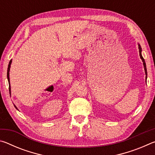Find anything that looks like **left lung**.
<instances>
[{
    "instance_id": "obj_1",
    "label": "left lung",
    "mask_w": 155,
    "mask_h": 155,
    "mask_svg": "<svg viewBox=\"0 0 155 155\" xmlns=\"http://www.w3.org/2000/svg\"><path fill=\"white\" fill-rule=\"evenodd\" d=\"M139 46V51H140V56L141 57V60H142L143 61V67H144V70H145V72H146V75H147V70H146V63H145V61H144V59L143 58L142 55H141V46L140 45V44H138Z\"/></svg>"
}]
</instances>
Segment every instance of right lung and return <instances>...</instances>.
Listing matches in <instances>:
<instances>
[{"mask_svg": "<svg viewBox=\"0 0 155 155\" xmlns=\"http://www.w3.org/2000/svg\"><path fill=\"white\" fill-rule=\"evenodd\" d=\"M11 64H12V60H10V61L9 63V65H8V68H7V79H8V81L9 82V70H10V66H11ZM9 91L11 90V87H10V83H9ZM15 108H16V107L15 106Z\"/></svg>", "mask_w": 155, "mask_h": 155, "instance_id": "add662e5", "label": "right lung"}]
</instances>
